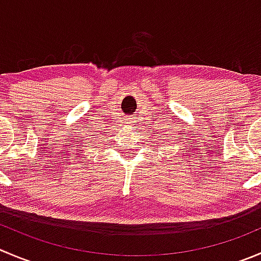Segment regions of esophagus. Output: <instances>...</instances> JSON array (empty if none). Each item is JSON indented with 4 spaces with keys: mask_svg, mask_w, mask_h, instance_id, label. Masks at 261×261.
<instances>
[{
    "mask_svg": "<svg viewBox=\"0 0 261 261\" xmlns=\"http://www.w3.org/2000/svg\"><path fill=\"white\" fill-rule=\"evenodd\" d=\"M128 120H130V123H131V125H135V120H136V118L130 117V118H128Z\"/></svg>",
    "mask_w": 261,
    "mask_h": 261,
    "instance_id": "34e87169",
    "label": "esophagus"
}]
</instances>
